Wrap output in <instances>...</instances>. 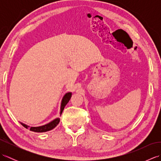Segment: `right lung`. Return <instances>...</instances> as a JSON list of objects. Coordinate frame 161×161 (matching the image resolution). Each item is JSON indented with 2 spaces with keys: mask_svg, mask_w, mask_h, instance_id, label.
Here are the masks:
<instances>
[{
  "mask_svg": "<svg viewBox=\"0 0 161 161\" xmlns=\"http://www.w3.org/2000/svg\"><path fill=\"white\" fill-rule=\"evenodd\" d=\"M71 93H67L66 95H64L62 101H61V111H60V114L61 115L62 112L64 109V107H66V105L68 104V102H69V100H70L71 97ZM60 121V118H57L55 119H54L53 121L50 122V123L47 125H45L43 126H38V127H30V130L32 131H35V132H46V131H48L50 130H52L53 129H54L55 126L59 124ZM21 125L25 127L26 129H28L29 126H27L21 123Z\"/></svg>",
  "mask_w": 161,
  "mask_h": 161,
  "instance_id": "1",
  "label": "right lung"
}]
</instances>
